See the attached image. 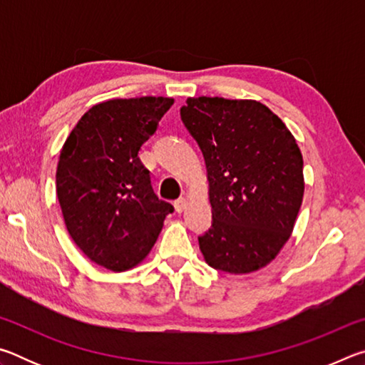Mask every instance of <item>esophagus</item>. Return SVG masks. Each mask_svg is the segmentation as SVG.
Wrapping results in <instances>:
<instances>
[{
    "instance_id": "esophagus-1",
    "label": "esophagus",
    "mask_w": 365,
    "mask_h": 365,
    "mask_svg": "<svg viewBox=\"0 0 365 365\" xmlns=\"http://www.w3.org/2000/svg\"><path fill=\"white\" fill-rule=\"evenodd\" d=\"M174 206H175V211L180 214V212H183L185 209H187V206H188V201L185 200V197H180V200H177L175 202H174Z\"/></svg>"
}]
</instances>
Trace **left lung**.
<instances>
[{
  "instance_id": "1",
  "label": "left lung",
  "mask_w": 365,
  "mask_h": 365,
  "mask_svg": "<svg viewBox=\"0 0 365 365\" xmlns=\"http://www.w3.org/2000/svg\"><path fill=\"white\" fill-rule=\"evenodd\" d=\"M180 115L207 170L212 225L197 238L205 261L235 275L265 267L292 237L302 205L294 137L255 100L188 98Z\"/></svg>"
}]
</instances>
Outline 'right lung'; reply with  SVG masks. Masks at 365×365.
Here are the masks:
<instances>
[{"instance_id":"obj_1","label":"right lung","mask_w":365,"mask_h":365,"mask_svg":"<svg viewBox=\"0 0 365 365\" xmlns=\"http://www.w3.org/2000/svg\"><path fill=\"white\" fill-rule=\"evenodd\" d=\"M174 100L141 96L95 104L61 150L56 195L67 232L101 267L125 272L150 255L174 206L153 191L138 158Z\"/></svg>"}]
</instances>
